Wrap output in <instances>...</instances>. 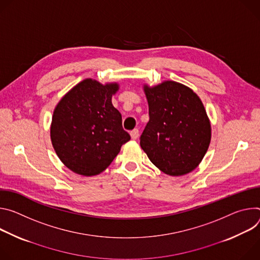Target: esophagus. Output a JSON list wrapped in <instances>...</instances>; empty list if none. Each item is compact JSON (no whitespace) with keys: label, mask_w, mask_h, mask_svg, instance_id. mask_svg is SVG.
Returning a JSON list of instances; mask_svg holds the SVG:
<instances>
[{"label":"esophagus","mask_w":260,"mask_h":260,"mask_svg":"<svg viewBox=\"0 0 260 260\" xmlns=\"http://www.w3.org/2000/svg\"><path fill=\"white\" fill-rule=\"evenodd\" d=\"M130 135H131V138H132L133 140L137 139V138H138V136H139V131H138V129H134V130H132V131L130 132Z\"/></svg>","instance_id":"obj_1"}]
</instances>
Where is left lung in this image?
Here are the masks:
<instances>
[{"label": "left lung", "mask_w": 260, "mask_h": 260, "mask_svg": "<svg viewBox=\"0 0 260 260\" xmlns=\"http://www.w3.org/2000/svg\"><path fill=\"white\" fill-rule=\"evenodd\" d=\"M150 121L140 147L164 174L179 177L194 170L204 159L212 129L205 106L188 86L172 80L143 85Z\"/></svg>", "instance_id": "8db88e82"}]
</instances>
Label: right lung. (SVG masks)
I'll list each match as a JSON object with an SVG mask.
<instances>
[{
  "instance_id": "obj_1",
  "label": "right lung",
  "mask_w": 260,
  "mask_h": 260,
  "mask_svg": "<svg viewBox=\"0 0 260 260\" xmlns=\"http://www.w3.org/2000/svg\"><path fill=\"white\" fill-rule=\"evenodd\" d=\"M118 90L117 82L102 84L86 78L73 86L53 110L52 147L64 165L77 175H99L130 140L122 126V114L111 103Z\"/></svg>"
}]
</instances>
